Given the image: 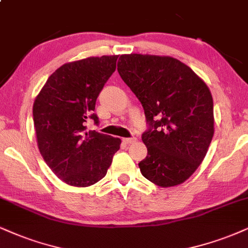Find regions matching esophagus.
<instances>
[{"label":"esophagus","instance_id":"1","mask_svg":"<svg viewBox=\"0 0 248 248\" xmlns=\"http://www.w3.org/2000/svg\"><path fill=\"white\" fill-rule=\"evenodd\" d=\"M123 141L125 143H133V142L137 141V139L136 138H124Z\"/></svg>","mask_w":248,"mask_h":248}]
</instances>
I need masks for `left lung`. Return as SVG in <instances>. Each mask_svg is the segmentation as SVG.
<instances>
[{"label": "left lung", "mask_w": 248, "mask_h": 248, "mask_svg": "<svg viewBox=\"0 0 248 248\" xmlns=\"http://www.w3.org/2000/svg\"><path fill=\"white\" fill-rule=\"evenodd\" d=\"M117 71L145 110L147 156L142 176L160 187L184 183L208 152L214 105L208 86L189 66L170 56L121 55Z\"/></svg>", "instance_id": "obj_1"}]
</instances>
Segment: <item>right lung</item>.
I'll list each match as a JSON object with an SVG mask.
<instances>
[{
	"instance_id": "right-lung-1",
	"label": "right lung",
	"mask_w": 248,
	"mask_h": 248,
	"mask_svg": "<svg viewBox=\"0 0 248 248\" xmlns=\"http://www.w3.org/2000/svg\"><path fill=\"white\" fill-rule=\"evenodd\" d=\"M117 55L87 57L63 64L47 79L33 103L40 154L61 180L76 187L94 185L106 176L121 139L86 132L100 92L116 70Z\"/></svg>"
}]
</instances>
